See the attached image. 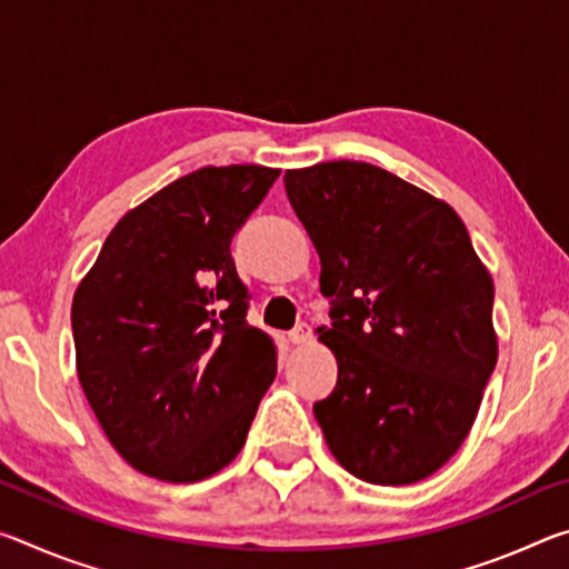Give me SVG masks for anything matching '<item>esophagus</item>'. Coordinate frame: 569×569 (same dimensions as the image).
Here are the masks:
<instances>
[{
  "mask_svg": "<svg viewBox=\"0 0 569 569\" xmlns=\"http://www.w3.org/2000/svg\"><path fill=\"white\" fill-rule=\"evenodd\" d=\"M311 336H313V331H311V326L308 323H298L296 329L288 333V341H291L293 346H301V343H308L311 341Z\"/></svg>",
  "mask_w": 569,
  "mask_h": 569,
  "instance_id": "obj_1",
  "label": "esophagus"
}]
</instances>
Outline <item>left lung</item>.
Listing matches in <instances>:
<instances>
[{"mask_svg":"<svg viewBox=\"0 0 569 569\" xmlns=\"http://www.w3.org/2000/svg\"><path fill=\"white\" fill-rule=\"evenodd\" d=\"M321 258L339 361L313 403L339 465L369 485L427 479L455 457L497 363L495 283L445 200L369 162L286 170Z\"/></svg>","mask_w":569,"mask_h":569,"instance_id":"1","label":"left lung"}]
</instances>
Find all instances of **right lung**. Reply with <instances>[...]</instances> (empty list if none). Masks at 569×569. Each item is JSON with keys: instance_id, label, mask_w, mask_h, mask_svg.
I'll list each match as a JSON object with an SVG mask.
<instances>
[{"instance_id": "1", "label": "right lung", "mask_w": 569, "mask_h": 569, "mask_svg": "<svg viewBox=\"0 0 569 569\" xmlns=\"http://www.w3.org/2000/svg\"><path fill=\"white\" fill-rule=\"evenodd\" d=\"M281 170L200 168L120 218L72 298L77 377L118 455L190 485L243 449L276 379L230 240Z\"/></svg>"}]
</instances>
